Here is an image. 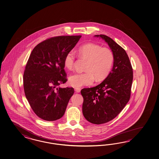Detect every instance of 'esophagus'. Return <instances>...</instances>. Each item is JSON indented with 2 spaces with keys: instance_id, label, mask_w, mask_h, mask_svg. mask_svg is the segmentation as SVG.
I'll return each instance as SVG.
<instances>
[{
  "instance_id": "obj_1",
  "label": "esophagus",
  "mask_w": 159,
  "mask_h": 159,
  "mask_svg": "<svg viewBox=\"0 0 159 159\" xmlns=\"http://www.w3.org/2000/svg\"><path fill=\"white\" fill-rule=\"evenodd\" d=\"M80 90H81V89H79V88H75V91L76 93H80Z\"/></svg>"
}]
</instances>
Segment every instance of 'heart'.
<instances>
[{"instance_id":"heart-1","label":"heart","mask_w":159,"mask_h":159,"mask_svg":"<svg viewBox=\"0 0 159 159\" xmlns=\"http://www.w3.org/2000/svg\"><path fill=\"white\" fill-rule=\"evenodd\" d=\"M78 54L87 59L84 72L76 73L68 78L70 85L81 87L92 84L96 78L97 81L104 79L110 73L114 62L112 51L105 47L93 43H87L78 48ZM75 64V54L73 51L68 52L64 58V65L66 69L71 70Z\"/></svg>"}]
</instances>
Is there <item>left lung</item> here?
Segmentation results:
<instances>
[{"mask_svg":"<svg viewBox=\"0 0 159 159\" xmlns=\"http://www.w3.org/2000/svg\"><path fill=\"white\" fill-rule=\"evenodd\" d=\"M105 41L114 55L112 68L100 84L81 90L83 114L93 124H105L116 118L130 97L133 69L126 51L107 35H95Z\"/></svg>","mask_w":159,"mask_h":159,"instance_id":"8db88e82","label":"left lung"}]
</instances>
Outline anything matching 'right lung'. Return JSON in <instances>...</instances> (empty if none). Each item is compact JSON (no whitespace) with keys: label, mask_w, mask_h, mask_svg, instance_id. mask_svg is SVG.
<instances>
[{"label":"right lung","mask_w":159,"mask_h":159,"mask_svg":"<svg viewBox=\"0 0 159 159\" xmlns=\"http://www.w3.org/2000/svg\"><path fill=\"white\" fill-rule=\"evenodd\" d=\"M81 37L48 39L39 43L30 55L23 74L24 91L33 111L43 120L61 118L74 94L72 87L61 88L59 85L67 81L64 58Z\"/></svg>","instance_id":"1"}]
</instances>
